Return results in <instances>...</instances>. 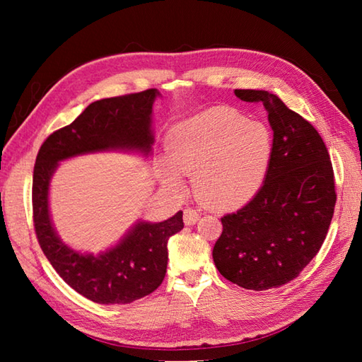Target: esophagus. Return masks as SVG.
<instances>
[{"mask_svg": "<svg viewBox=\"0 0 362 362\" xmlns=\"http://www.w3.org/2000/svg\"><path fill=\"white\" fill-rule=\"evenodd\" d=\"M199 221V211L193 209H185L183 210V222L185 226H194Z\"/></svg>", "mask_w": 362, "mask_h": 362, "instance_id": "esophagus-1", "label": "esophagus"}]
</instances>
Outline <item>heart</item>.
<instances>
[{
  "mask_svg": "<svg viewBox=\"0 0 362 362\" xmlns=\"http://www.w3.org/2000/svg\"><path fill=\"white\" fill-rule=\"evenodd\" d=\"M274 151L272 132L230 107H211L177 122L166 136L160 179L182 191L191 175L194 196L216 210L241 206L258 193Z\"/></svg>",
  "mask_w": 362,
  "mask_h": 362,
  "instance_id": "b5f03b06",
  "label": "heart"
}]
</instances>
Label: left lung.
<instances>
[{"label": "left lung", "mask_w": 362, "mask_h": 362, "mask_svg": "<svg viewBox=\"0 0 362 362\" xmlns=\"http://www.w3.org/2000/svg\"><path fill=\"white\" fill-rule=\"evenodd\" d=\"M235 95L264 105L274 151L255 197L221 218L213 261L228 281L266 291L294 280L324 244L336 204L333 166L317 130L279 96L264 90Z\"/></svg>", "instance_id": "1"}]
</instances>
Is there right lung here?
Segmentation results:
<instances>
[{
    "instance_id": "right-lung-1",
    "label": "right lung",
    "mask_w": 362,
    "mask_h": 362,
    "mask_svg": "<svg viewBox=\"0 0 362 362\" xmlns=\"http://www.w3.org/2000/svg\"><path fill=\"white\" fill-rule=\"evenodd\" d=\"M157 88L91 103L70 126L46 138L37 153L33 211L37 240L65 283L95 303H132L165 279L168 240L183 228L182 211L163 222L138 221L121 241L98 253H82L60 240L49 214V183L59 161L86 153L124 151L149 157L153 144L152 105Z\"/></svg>"
}]
</instances>
